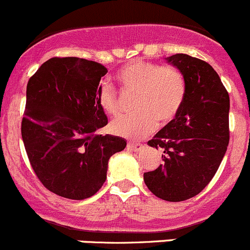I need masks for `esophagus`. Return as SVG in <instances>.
I'll use <instances>...</instances> for the list:
<instances>
[{
  "label": "esophagus",
  "mask_w": 250,
  "mask_h": 250,
  "mask_svg": "<svg viewBox=\"0 0 250 250\" xmlns=\"http://www.w3.org/2000/svg\"><path fill=\"white\" fill-rule=\"evenodd\" d=\"M127 148L133 152H140L141 149L144 148V145H141V144H138V143H128Z\"/></svg>",
  "instance_id": "esophagus-1"
}]
</instances>
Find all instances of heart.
<instances>
[{
    "label": "heart",
    "instance_id": "b5f03b06",
    "mask_svg": "<svg viewBox=\"0 0 250 250\" xmlns=\"http://www.w3.org/2000/svg\"><path fill=\"white\" fill-rule=\"evenodd\" d=\"M116 78L125 91L136 93L134 109L138 112L112 121L110 130L115 135L144 138L156 129L157 121L162 125L172 122L185 103L186 78L171 65L136 60L123 65ZM97 101L105 114L114 116L120 111L117 93L110 83H101Z\"/></svg>",
    "mask_w": 250,
    "mask_h": 250
}]
</instances>
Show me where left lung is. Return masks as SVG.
I'll return each mask as SVG.
<instances>
[{
  "mask_svg": "<svg viewBox=\"0 0 250 250\" xmlns=\"http://www.w3.org/2000/svg\"><path fill=\"white\" fill-rule=\"evenodd\" d=\"M167 61L185 75L180 112L147 145L162 149L163 163L144 173L147 188L165 201H185L211 182L229 145L230 98L217 72L202 60L176 54Z\"/></svg>",
  "mask_w": 250,
  "mask_h": 250,
  "instance_id": "1",
  "label": "left lung"
}]
</instances>
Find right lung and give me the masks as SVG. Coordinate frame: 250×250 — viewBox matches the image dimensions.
I'll return each mask as SVG.
<instances>
[{
    "instance_id": "obj_1",
    "label": "right lung",
    "mask_w": 250,
    "mask_h": 250,
    "mask_svg": "<svg viewBox=\"0 0 250 250\" xmlns=\"http://www.w3.org/2000/svg\"><path fill=\"white\" fill-rule=\"evenodd\" d=\"M103 64L52 57L31 77L21 136L43 186L72 200L94 195L106 180L110 157L125 149L120 136L99 135L107 117L97 101Z\"/></svg>"
}]
</instances>
